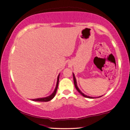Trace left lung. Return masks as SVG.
Segmentation results:
<instances>
[{
	"label": "left lung",
	"instance_id": "1",
	"mask_svg": "<svg viewBox=\"0 0 130 130\" xmlns=\"http://www.w3.org/2000/svg\"><path fill=\"white\" fill-rule=\"evenodd\" d=\"M73 82H74L75 86V88H76V90H77V91H78V92L79 93H80V94H82V95L83 96L85 97V98H92V97H90V96H87V95H85V94L83 93H82V92H81V91H80V90H79V89L78 88V87H77V83H76V78H75V75H74V74H73ZM100 97H101V96H100Z\"/></svg>",
	"mask_w": 130,
	"mask_h": 130
}]
</instances>
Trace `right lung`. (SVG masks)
Returning <instances> with one entry per match:
<instances>
[{"label": "right lung", "instance_id": "right-lung-1", "mask_svg": "<svg viewBox=\"0 0 130 130\" xmlns=\"http://www.w3.org/2000/svg\"><path fill=\"white\" fill-rule=\"evenodd\" d=\"M59 77V75H58V76L57 85H56V87H55V90H54V92L51 94V95L49 96H48V97H46V98L35 99H32V100H33V101H35V102H48V101H50V100L53 99L54 98V96H55V95L56 92H57V89H58V86Z\"/></svg>", "mask_w": 130, "mask_h": 130}]
</instances>
